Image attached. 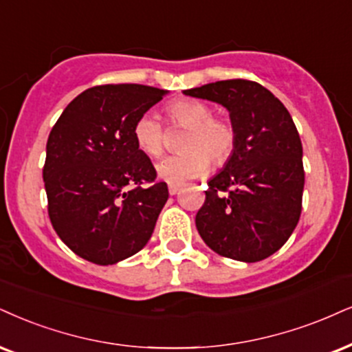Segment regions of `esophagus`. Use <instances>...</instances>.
<instances>
[{
	"label": "esophagus",
	"mask_w": 352,
	"mask_h": 352,
	"mask_svg": "<svg viewBox=\"0 0 352 352\" xmlns=\"http://www.w3.org/2000/svg\"><path fill=\"white\" fill-rule=\"evenodd\" d=\"M179 189H181L179 184H169L168 186V190H169V194H171V196H175V194L179 192Z\"/></svg>",
	"instance_id": "1"
}]
</instances>
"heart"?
Returning <instances> with one entry per match:
<instances>
[{
	"label": "heart",
	"mask_w": 352,
	"mask_h": 352,
	"mask_svg": "<svg viewBox=\"0 0 352 352\" xmlns=\"http://www.w3.org/2000/svg\"><path fill=\"white\" fill-rule=\"evenodd\" d=\"M173 129L186 130L181 138L183 153L169 156L156 166L158 175L171 184L196 179L209 171L210 162L223 166L236 146V127L227 117L210 116V107L197 99H175L164 109ZM137 148L150 158H158L166 148V133L153 114L145 112L133 124Z\"/></svg>",
	"instance_id": "obj_1"
}]
</instances>
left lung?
Returning a JSON list of instances; mask_svg holds the SVG:
<instances>
[{
	"label": "left lung",
	"mask_w": 352,
	"mask_h": 352,
	"mask_svg": "<svg viewBox=\"0 0 352 352\" xmlns=\"http://www.w3.org/2000/svg\"><path fill=\"white\" fill-rule=\"evenodd\" d=\"M184 94L222 104L236 146L209 181L196 227L215 253L236 261L269 258L292 235L302 212V142L285 106L256 81L225 80Z\"/></svg>",
	"instance_id": "obj_1"
}]
</instances>
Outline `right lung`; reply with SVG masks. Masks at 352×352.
I'll list each match as a JSON object with an SVG mask.
<instances>
[{
	"instance_id": "add662e5",
	"label": "right lung",
	"mask_w": 352,
	"mask_h": 352,
	"mask_svg": "<svg viewBox=\"0 0 352 352\" xmlns=\"http://www.w3.org/2000/svg\"><path fill=\"white\" fill-rule=\"evenodd\" d=\"M166 91L101 85L65 107L47 140L43 164L52 227L73 253L107 266L150 240L168 186L137 148L133 124Z\"/></svg>"
}]
</instances>
